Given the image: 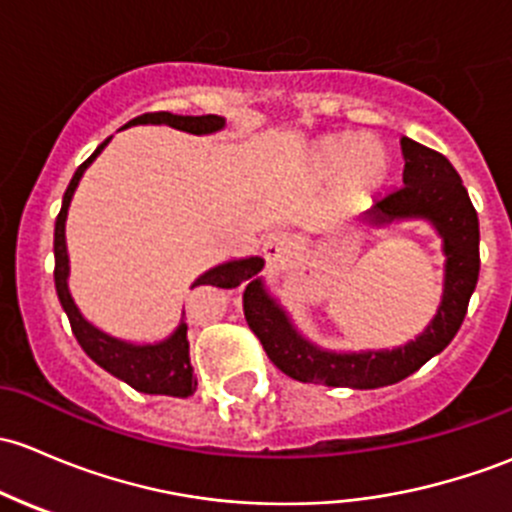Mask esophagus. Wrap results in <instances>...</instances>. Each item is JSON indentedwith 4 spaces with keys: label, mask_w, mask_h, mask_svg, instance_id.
Wrapping results in <instances>:
<instances>
[{
    "label": "esophagus",
    "mask_w": 512,
    "mask_h": 512,
    "mask_svg": "<svg viewBox=\"0 0 512 512\" xmlns=\"http://www.w3.org/2000/svg\"><path fill=\"white\" fill-rule=\"evenodd\" d=\"M263 256H266L268 266L278 268L293 256V239L286 234V231H273V234L266 236L263 241Z\"/></svg>",
    "instance_id": "34e87169"
}]
</instances>
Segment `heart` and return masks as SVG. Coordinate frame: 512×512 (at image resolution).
<instances>
[{"label": "heart", "mask_w": 512, "mask_h": 512, "mask_svg": "<svg viewBox=\"0 0 512 512\" xmlns=\"http://www.w3.org/2000/svg\"><path fill=\"white\" fill-rule=\"evenodd\" d=\"M315 167L323 177L342 179L350 189H370L387 175V155L372 140H330L315 155Z\"/></svg>", "instance_id": "obj_1"}]
</instances>
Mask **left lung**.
Listing matches in <instances>:
<instances>
[{"mask_svg": "<svg viewBox=\"0 0 512 512\" xmlns=\"http://www.w3.org/2000/svg\"><path fill=\"white\" fill-rule=\"evenodd\" d=\"M404 187L374 199L365 217L374 226L402 219H426L444 239L446 273L444 295L434 320L416 340L397 350L328 352L305 340L293 328L286 310L276 303L261 281L244 293V313L249 328L261 340L268 360L298 382L325 387L377 389L402 382L421 365L439 355L453 340L466 318L468 300L476 291L481 254H478V214L461 177L441 152L402 138Z\"/></svg>", "mask_w": 512, "mask_h": 512, "instance_id": "8db88e82", "label": "left lung"}]
</instances>
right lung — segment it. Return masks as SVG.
I'll use <instances>...</instances> for the list:
<instances>
[{"label": "right lung", "mask_w": 512, "mask_h": 512, "mask_svg": "<svg viewBox=\"0 0 512 512\" xmlns=\"http://www.w3.org/2000/svg\"><path fill=\"white\" fill-rule=\"evenodd\" d=\"M170 125V128L184 130V133L192 135H209L217 133L224 128V118L219 115H172L160 110V113H145L138 118L130 120L125 128L130 125ZM110 138L100 142L98 150L83 162L81 167L73 175L71 184L66 187L63 194L61 212L56 217V229H54V256H56V268H54V281H56V293L68 315V323H71L73 335H76L78 345L83 347L88 357H91L96 365L103 367L105 372H110L113 377L123 379L125 384H130L133 389L145 394H167V397H179L187 399L192 397L194 389H197V379H194L192 362H189V340H187V323H179V328L172 333L167 340L155 342V345H133V342L118 340V337H110L103 330H98L96 325L88 323L81 315L78 305L73 303L71 293H68V251H66V214L68 204H71L73 192H76L78 182H81L83 172L91 165L93 160L100 155ZM263 268V258L251 256V258H239V261H226L219 266L209 268L207 273L197 278L192 283V288L197 286H217V288H236L241 283L249 281L246 291L254 288L258 278H254Z\"/></svg>", "instance_id": "obj_1"}]
</instances>
